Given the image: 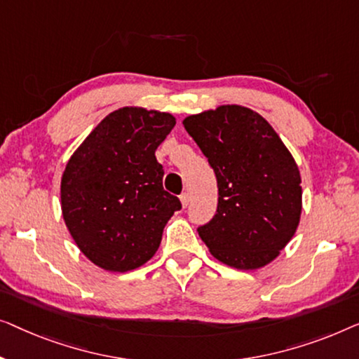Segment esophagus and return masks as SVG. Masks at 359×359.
Wrapping results in <instances>:
<instances>
[{"instance_id": "1", "label": "esophagus", "mask_w": 359, "mask_h": 359, "mask_svg": "<svg viewBox=\"0 0 359 359\" xmlns=\"http://www.w3.org/2000/svg\"><path fill=\"white\" fill-rule=\"evenodd\" d=\"M180 203H182V208H187V205L190 203V195L189 194H182L180 195Z\"/></svg>"}]
</instances>
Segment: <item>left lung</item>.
I'll use <instances>...</instances> for the list:
<instances>
[{
  "mask_svg": "<svg viewBox=\"0 0 359 359\" xmlns=\"http://www.w3.org/2000/svg\"><path fill=\"white\" fill-rule=\"evenodd\" d=\"M182 123L218 182V210L198 228L201 241L232 269L269 265L301 219V174L290 149L260 114L242 105H219Z\"/></svg>",
  "mask_w": 359,
  "mask_h": 359,
  "instance_id": "1",
  "label": "left lung"
}]
</instances>
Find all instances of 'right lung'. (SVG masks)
Listing matches in <instances>:
<instances>
[{"label": "right lung", "instance_id": "right-lung-1", "mask_svg": "<svg viewBox=\"0 0 359 359\" xmlns=\"http://www.w3.org/2000/svg\"><path fill=\"white\" fill-rule=\"evenodd\" d=\"M175 117L144 107L110 112L86 136L62 175V213L79 250L107 271L144 265L182 208L163 187L156 149Z\"/></svg>", "mask_w": 359, "mask_h": 359}]
</instances>
